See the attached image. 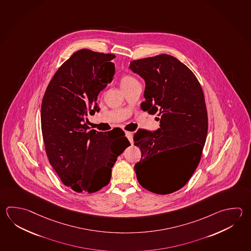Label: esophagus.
I'll return each instance as SVG.
<instances>
[{
	"label": "esophagus",
	"instance_id": "1",
	"mask_svg": "<svg viewBox=\"0 0 251 251\" xmlns=\"http://www.w3.org/2000/svg\"><path fill=\"white\" fill-rule=\"evenodd\" d=\"M125 136H126V137H127V138H128V141H129V142L132 144V132H129V131H126V132H125Z\"/></svg>",
	"mask_w": 251,
	"mask_h": 251
}]
</instances>
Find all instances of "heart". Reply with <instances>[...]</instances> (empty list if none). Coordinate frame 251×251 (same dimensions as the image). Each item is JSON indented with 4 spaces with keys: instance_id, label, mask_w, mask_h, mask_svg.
<instances>
[{
    "instance_id": "b5f03b06",
    "label": "heart",
    "mask_w": 251,
    "mask_h": 251,
    "mask_svg": "<svg viewBox=\"0 0 251 251\" xmlns=\"http://www.w3.org/2000/svg\"><path fill=\"white\" fill-rule=\"evenodd\" d=\"M137 79H135L132 76L124 75L122 80H121V85L122 87H128V86L133 85L135 83H137Z\"/></svg>"
}]
</instances>
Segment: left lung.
Returning <instances> with one entry per match:
<instances>
[{
    "label": "left lung",
    "mask_w": 251,
    "mask_h": 251,
    "mask_svg": "<svg viewBox=\"0 0 251 251\" xmlns=\"http://www.w3.org/2000/svg\"><path fill=\"white\" fill-rule=\"evenodd\" d=\"M129 69L146 83L141 109L160 116L157 130H137L133 137L141 151V160L134 167L137 180L151 193H174L194 174L205 145L208 114L203 90L187 66L167 54L133 60ZM172 150L179 151V162L162 170L158 166L162 158Z\"/></svg>",
    "instance_id": "8db88e82"
}]
</instances>
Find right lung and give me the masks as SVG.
<instances>
[{"label":"right lung","instance_id":"obj_1","mask_svg":"<svg viewBox=\"0 0 251 251\" xmlns=\"http://www.w3.org/2000/svg\"><path fill=\"white\" fill-rule=\"evenodd\" d=\"M113 54L80 50L62 65L43 99L42 132L49 161L63 184L77 193L108 185L112 168L130 146L124 132L90 130L88 115L100 112V91L114 79Z\"/></svg>","mask_w":251,"mask_h":251}]
</instances>
